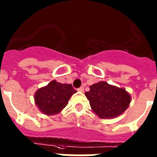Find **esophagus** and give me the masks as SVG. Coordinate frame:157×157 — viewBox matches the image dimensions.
I'll return each instance as SVG.
<instances>
[{"mask_svg": "<svg viewBox=\"0 0 157 157\" xmlns=\"http://www.w3.org/2000/svg\"><path fill=\"white\" fill-rule=\"evenodd\" d=\"M77 90L80 92H83L84 91V87H80V88H78L77 89Z\"/></svg>", "mask_w": 157, "mask_h": 157, "instance_id": "esophagus-1", "label": "esophagus"}]
</instances>
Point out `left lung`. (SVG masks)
Here are the masks:
<instances>
[{
  "label": "left lung",
  "mask_w": 157,
  "mask_h": 157,
  "mask_svg": "<svg viewBox=\"0 0 157 157\" xmlns=\"http://www.w3.org/2000/svg\"><path fill=\"white\" fill-rule=\"evenodd\" d=\"M94 113L100 118H114L129 107L131 95L124 88L100 81L85 93Z\"/></svg>",
  "instance_id": "1"
}]
</instances>
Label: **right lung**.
Instances as JSON below:
<instances>
[{
  "mask_svg": "<svg viewBox=\"0 0 157 157\" xmlns=\"http://www.w3.org/2000/svg\"><path fill=\"white\" fill-rule=\"evenodd\" d=\"M76 92L71 84H62L53 80L35 92L34 103L45 115H54L67 105L69 99Z\"/></svg>",
  "mask_w": 157,
  "mask_h": 157,
  "instance_id": "add662e5",
  "label": "right lung"
}]
</instances>
